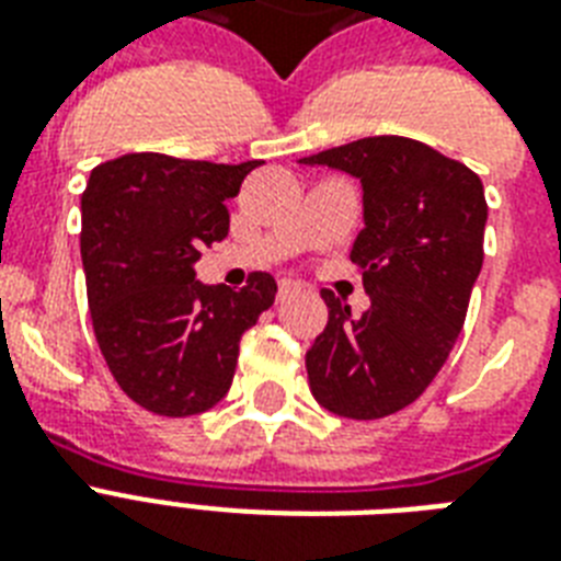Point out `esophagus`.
<instances>
[{
    "label": "esophagus",
    "instance_id": "esophagus-1",
    "mask_svg": "<svg viewBox=\"0 0 561 561\" xmlns=\"http://www.w3.org/2000/svg\"><path fill=\"white\" fill-rule=\"evenodd\" d=\"M294 288H297V285H294V282L282 279V282H279V294H276V299H279V302H282V299H288L290 294H294Z\"/></svg>",
    "mask_w": 561,
    "mask_h": 561
}]
</instances>
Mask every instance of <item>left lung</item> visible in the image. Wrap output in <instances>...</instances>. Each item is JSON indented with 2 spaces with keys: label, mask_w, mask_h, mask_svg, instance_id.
<instances>
[{
  "label": "left lung",
  "mask_w": 561,
  "mask_h": 561,
  "mask_svg": "<svg viewBox=\"0 0 561 561\" xmlns=\"http://www.w3.org/2000/svg\"><path fill=\"white\" fill-rule=\"evenodd\" d=\"M302 162L360 180L364 229L350 259L369 294L352 317L323 288L329 323L306 352L308 387L337 416H390L427 390L466 323L483 267V183L404 136H367Z\"/></svg>",
  "instance_id": "left-lung-1"
}]
</instances>
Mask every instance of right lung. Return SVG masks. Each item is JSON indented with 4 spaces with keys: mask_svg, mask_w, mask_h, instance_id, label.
Here are the masks:
<instances>
[{
    "mask_svg": "<svg viewBox=\"0 0 561 561\" xmlns=\"http://www.w3.org/2000/svg\"><path fill=\"white\" fill-rule=\"evenodd\" d=\"M255 165L125 153L90 174L81 259L95 341L127 399L157 416L215 408L241 334L273 306L271 273H250L241 290L194 279L203 247L229 232L224 201Z\"/></svg>",
    "mask_w": 561,
    "mask_h": 561,
    "instance_id": "obj_1",
    "label": "right lung"
}]
</instances>
